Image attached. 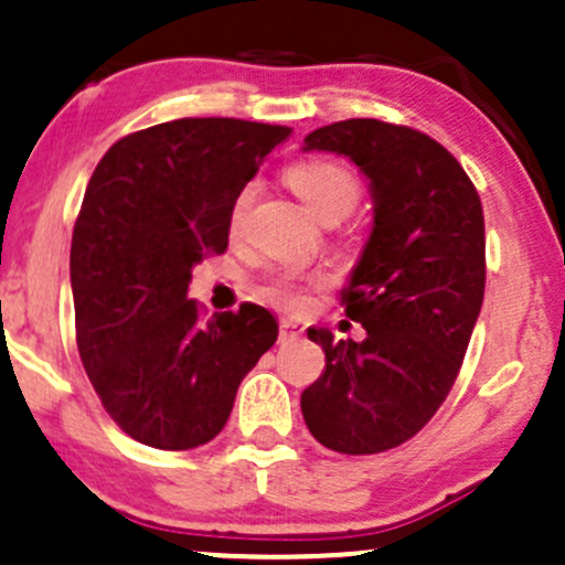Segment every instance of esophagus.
<instances>
[{
    "instance_id": "esophagus-1",
    "label": "esophagus",
    "mask_w": 565,
    "mask_h": 565,
    "mask_svg": "<svg viewBox=\"0 0 565 565\" xmlns=\"http://www.w3.org/2000/svg\"><path fill=\"white\" fill-rule=\"evenodd\" d=\"M302 337V327L297 321H291V319H281L278 321V342H281V345H287V342H295V340H300Z\"/></svg>"
}]
</instances>
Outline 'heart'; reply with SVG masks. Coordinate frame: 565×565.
<instances>
[{"label": "heart", "instance_id": "1", "mask_svg": "<svg viewBox=\"0 0 565 565\" xmlns=\"http://www.w3.org/2000/svg\"><path fill=\"white\" fill-rule=\"evenodd\" d=\"M287 180L291 191L305 201V206H308L321 223L323 220H332V217L342 220L345 215H350L361 196L359 178H355L345 164H337V161H323V159L300 161V164H295L287 172ZM246 204H249V191H244L242 196L236 199V206H233V225L242 220ZM308 281L319 287V284H323V276H313L308 278ZM263 297L270 302L291 305V308H295V305L302 302L300 278L297 276L270 278V281L263 287Z\"/></svg>", "mask_w": 565, "mask_h": 565}]
</instances>
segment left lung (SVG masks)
<instances>
[{
  "mask_svg": "<svg viewBox=\"0 0 565 565\" xmlns=\"http://www.w3.org/2000/svg\"><path fill=\"white\" fill-rule=\"evenodd\" d=\"M305 151L340 153L366 174L374 225L342 291L366 337L308 329L327 366L302 391V417L327 449L380 454L430 423L462 366L486 287L481 199L459 161L412 127L334 121Z\"/></svg>",
  "mask_w": 565,
  "mask_h": 565,
  "instance_id": "obj_1",
  "label": "left lung"
}]
</instances>
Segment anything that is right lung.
<instances>
[{"label":"right lung","instance_id":"1","mask_svg":"<svg viewBox=\"0 0 565 565\" xmlns=\"http://www.w3.org/2000/svg\"><path fill=\"white\" fill-rule=\"evenodd\" d=\"M289 127L174 119L116 140L89 178L71 238L76 345L129 438L164 451L210 444L242 380L276 342L260 305L201 319L193 265L228 246L238 193Z\"/></svg>","mask_w":565,"mask_h":565}]
</instances>
